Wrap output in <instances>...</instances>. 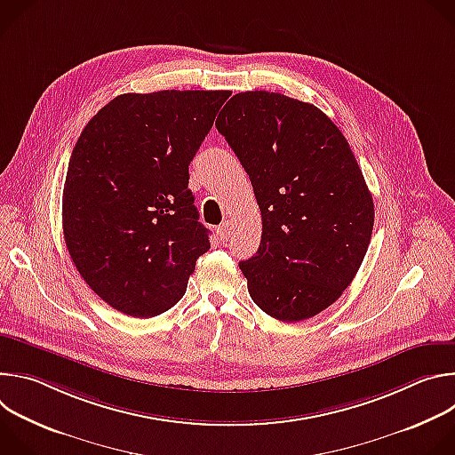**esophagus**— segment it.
I'll use <instances>...</instances> for the list:
<instances>
[{"instance_id": "obj_1", "label": "esophagus", "mask_w": 455, "mask_h": 455, "mask_svg": "<svg viewBox=\"0 0 455 455\" xmlns=\"http://www.w3.org/2000/svg\"><path fill=\"white\" fill-rule=\"evenodd\" d=\"M232 221H225L221 227H218V235H220V239L225 243V241H228L230 239V235H232Z\"/></svg>"}]
</instances>
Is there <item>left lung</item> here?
<instances>
[{
  "instance_id": "1",
  "label": "left lung",
  "mask_w": 455,
  "mask_h": 455,
  "mask_svg": "<svg viewBox=\"0 0 455 455\" xmlns=\"http://www.w3.org/2000/svg\"><path fill=\"white\" fill-rule=\"evenodd\" d=\"M216 127L261 209V244L239 263L251 300L283 322L315 316L355 279L374 225L347 140L316 106L274 92L234 95Z\"/></svg>"
}]
</instances>
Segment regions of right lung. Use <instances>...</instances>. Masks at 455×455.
Listing matches in <instances>:
<instances>
[{
    "instance_id": "obj_1",
    "label": "right lung",
    "mask_w": 455,
    "mask_h": 455,
    "mask_svg": "<svg viewBox=\"0 0 455 455\" xmlns=\"http://www.w3.org/2000/svg\"><path fill=\"white\" fill-rule=\"evenodd\" d=\"M230 92L124 93L83 129L62 190V232L86 284L116 311L149 318L187 290L211 248L188 164Z\"/></svg>"
}]
</instances>
